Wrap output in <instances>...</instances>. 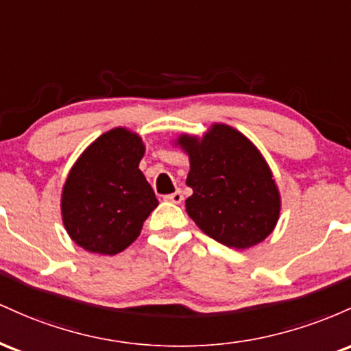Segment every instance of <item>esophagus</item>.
Here are the masks:
<instances>
[{
    "label": "esophagus",
    "mask_w": 351,
    "mask_h": 351,
    "mask_svg": "<svg viewBox=\"0 0 351 351\" xmlns=\"http://www.w3.org/2000/svg\"><path fill=\"white\" fill-rule=\"evenodd\" d=\"M164 199L167 200V202H172V204H180L184 200V194L180 191H176L174 194H169V195H164Z\"/></svg>",
    "instance_id": "obj_1"
}]
</instances>
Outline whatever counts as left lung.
<instances>
[{
	"instance_id": "1",
	"label": "left lung",
	"mask_w": 351,
	"mask_h": 351,
	"mask_svg": "<svg viewBox=\"0 0 351 351\" xmlns=\"http://www.w3.org/2000/svg\"><path fill=\"white\" fill-rule=\"evenodd\" d=\"M176 144L191 162L186 210L197 227L232 249L269 237L280 215V192L254 143L230 125L212 124L202 137L180 134Z\"/></svg>"
}]
</instances>
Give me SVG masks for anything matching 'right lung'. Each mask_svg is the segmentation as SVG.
<instances>
[{
	"label": "right lung",
	"instance_id": "add662e5",
	"mask_svg": "<svg viewBox=\"0 0 351 351\" xmlns=\"http://www.w3.org/2000/svg\"><path fill=\"white\" fill-rule=\"evenodd\" d=\"M139 134L116 128L97 137L71 167L61 194L66 232L84 250L116 255L139 237L159 206L139 169Z\"/></svg>",
	"mask_w": 351,
	"mask_h": 351
}]
</instances>
